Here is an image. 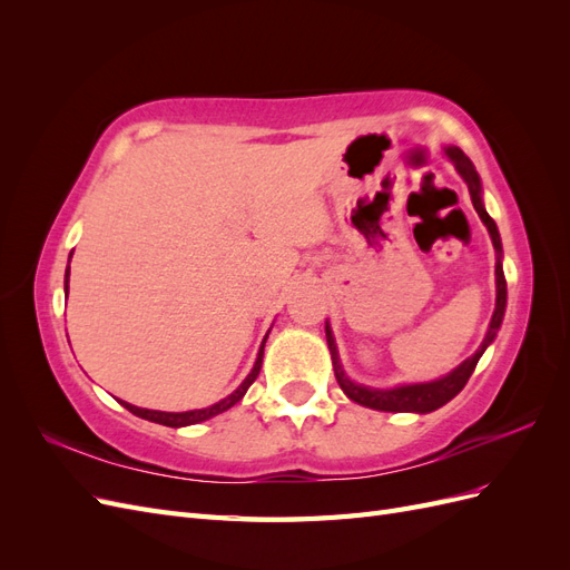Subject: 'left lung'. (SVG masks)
Here are the masks:
<instances>
[{
	"label": "left lung",
	"instance_id": "1",
	"mask_svg": "<svg viewBox=\"0 0 570 570\" xmlns=\"http://www.w3.org/2000/svg\"><path fill=\"white\" fill-rule=\"evenodd\" d=\"M446 157H450L459 170V176L469 185V193H471V202L475 206V212L480 216V220L488 226V233L492 237V245L497 252V266H494V275H497V304H494V314L490 321V331L482 340V344L478 347V352L465 358L461 366H456L452 373H446L440 381L433 383H416V385H400V387H392V390H375V387H366V385H356L354 381H350L347 373H344L342 364H340V354H337V344L333 337L331 325L325 323V340H327V350H331L333 356V368H335V377L342 387V392L350 396L352 402L361 404V406H368L375 411H392V413H400V411H413V413H430L440 406H444L450 400L463 390V385L469 383L471 373L475 371L478 361L485 352L492 340L497 337L499 325H502L504 312H507V278H504V268H502V239H499V230H497V223L490 218V214L485 212V206H482V185H480V176L475 166L471 164V159L465 157V154L459 147H450L446 149Z\"/></svg>",
	"mask_w": 570,
	"mask_h": 570
}]
</instances>
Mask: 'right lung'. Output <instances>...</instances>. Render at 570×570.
Segmentation results:
<instances>
[{
  "mask_svg": "<svg viewBox=\"0 0 570 570\" xmlns=\"http://www.w3.org/2000/svg\"><path fill=\"white\" fill-rule=\"evenodd\" d=\"M68 275H71V271L66 268V295H68ZM268 337V335H266ZM266 337H264V342H262V350H258V356H256V361H254V368H252V373L245 377L243 381V385H239L233 394H228L226 400H220L218 404H214V406H209V409H195V411H183V413H170V411H151V409H140V406H132V404H128V402H120L124 404L130 413H135V416H140V419H145V421H151V423H161V425H168V428H183V425H195V423H202V421H206V419H214V416H218V413H223V411H228L230 406H235L239 400H243L245 396V392L249 390V385L256 381V375H258V371H262V361H264V344H266Z\"/></svg>",
  "mask_w": 570,
  "mask_h": 570,
  "instance_id": "1",
  "label": "right lung"
}]
</instances>
